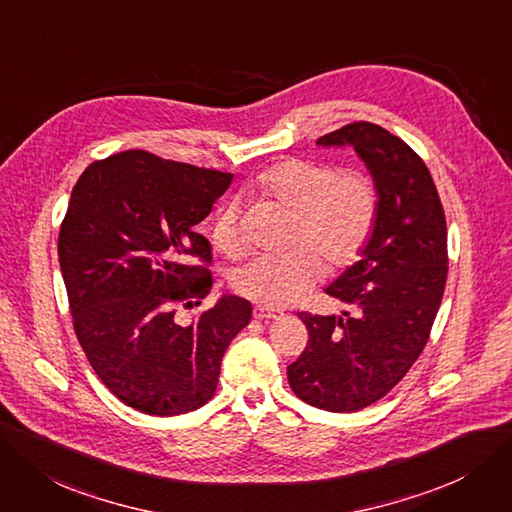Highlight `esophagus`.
Instances as JSON below:
<instances>
[{"label":"esophagus","instance_id":"esophagus-1","mask_svg":"<svg viewBox=\"0 0 512 512\" xmlns=\"http://www.w3.org/2000/svg\"><path fill=\"white\" fill-rule=\"evenodd\" d=\"M281 315H283L281 311L269 309V306H256V309H254V317L260 319V321H275V319H279Z\"/></svg>","mask_w":512,"mask_h":512}]
</instances>
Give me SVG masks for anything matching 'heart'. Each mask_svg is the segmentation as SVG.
<instances>
[{
    "label": "heart",
    "mask_w": 512,
    "mask_h": 512,
    "mask_svg": "<svg viewBox=\"0 0 512 512\" xmlns=\"http://www.w3.org/2000/svg\"><path fill=\"white\" fill-rule=\"evenodd\" d=\"M256 193L298 216L296 241L309 245L283 256H256L233 273V288L267 306L294 304L323 277L325 262L353 264L370 241L380 212L378 189L365 174H342L321 161L290 159L256 178ZM212 243L224 256L243 250L239 210L227 203L212 222Z\"/></svg>",
    "instance_id": "1"
}]
</instances>
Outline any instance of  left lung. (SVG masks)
I'll list each match as a JSON object with an SVG mask.
<instances>
[{
    "mask_svg": "<svg viewBox=\"0 0 512 512\" xmlns=\"http://www.w3.org/2000/svg\"><path fill=\"white\" fill-rule=\"evenodd\" d=\"M317 145L353 147L380 197L359 260L325 290L357 315L298 313L309 342L288 365L296 397L344 414L382 399L420 357L445 290L447 229L431 172L401 138L357 121Z\"/></svg>",
    "mask_w": 512,
    "mask_h": 512,
    "instance_id": "8db88e82",
    "label": "left lung"
}]
</instances>
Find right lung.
<instances>
[{"label":"right lung","mask_w":512,"mask_h":512,"mask_svg":"<svg viewBox=\"0 0 512 512\" xmlns=\"http://www.w3.org/2000/svg\"><path fill=\"white\" fill-rule=\"evenodd\" d=\"M233 174L124 151L90 163L58 235L73 327L96 376L134 410L178 416L206 405L222 355L252 319L224 294L191 325L176 306L212 290L210 241L195 233Z\"/></svg>","instance_id":"1"}]
</instances>
